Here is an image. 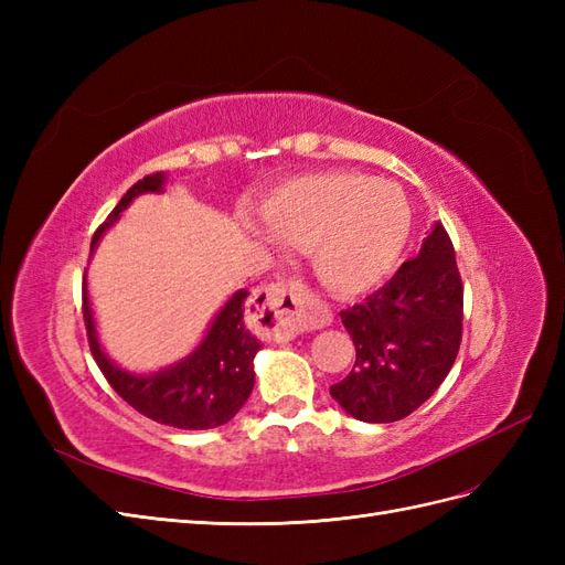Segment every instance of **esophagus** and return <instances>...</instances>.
Segmentation results:
<instances>
[{
  "label": "esophagus",
  "instance_id": "34e87169",
  "mask_svg": "<svg viewBox=\"0 0 565 565\" xmlns=\"http://www.w3.org/2000/svg\"><path fill=\"white\" fill-rule=\"evenodd\" d=\"M252 318L270 337L287 341L303 330H320L332 322V313L316 306L301 280H287L256 289L249 303Z\"/></svg>",
  "mask_w": 565,
  "mask_h": 565
}]
</instances>
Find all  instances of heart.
Listing matches in <instances>:
<instances>
[{
  "mask_svg": "<svg viewBox=\"0 0 565 565\" xmlns=\"http://www.w3.org/2000/svg\"><path fill=\"white\" fill-rule=\"evenodd\" d=\"M266 233L309 249L316 280L334 297L380 287L407 245L413 214L401 188L355 172L301 177L262 204Z\"/></svg>",
  "mask_w": 565,
  "mask_h": 565,
  "instance_id": "obj_1",
  "label": "heart"
}]
</instances>
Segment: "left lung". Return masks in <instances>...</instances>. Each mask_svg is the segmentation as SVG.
<instances>
[{
	"mask_svg": "<svg viewBox=\"0 0 565 565\" xmlns=\"http://www.w3.org/2000/svg\"><path fill=\"white\" fill-rule=\"evenodd\" d=\"M461 289L455 249L438 221L417 259L363 303L341 311L355 344L349 377L330 386L332 398L361 422L388 424L431 398L448 377L461 341Z\"/></svg>",
	"mask_w": 565,
	"mask_h": 565,
	"instance_id": "left-lung-1",
	"label": "left lung"
}]
</instances>
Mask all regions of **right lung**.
Wrapping results in <instances>:
<instances>
[{"label": "right lung", "mask_w": 565, "mask_h": 565, "mask_svg": "<svg viewBox=\"0 0 565 565\" xmlns=\"http://www.w3.org/2000/svg\"><path fill=\"white\" fill-rule=\"evenodd\" d=\"M167 174H152L134 183L117 202L110 216L98 226L92 241V254L129 204L146 193H164ZM84 322L89 347L108 384L141 415L185 431L216 429L231 422L254 388V358L262 351L245 324L247 289H237L212 318L200 344L181 361L156 372H131L117 365L98 339L92 297L84 276Z\"/></svg>", "instance_id": "obj_1"}]
</instances>
